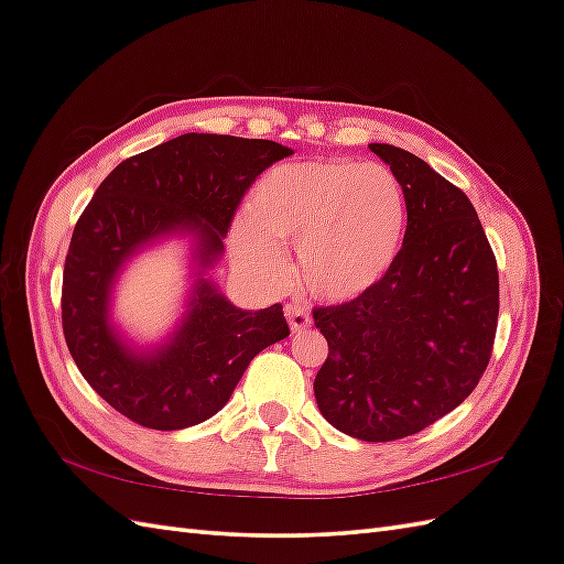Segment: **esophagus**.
<instances>
[{"instance_id": "34e87169", "label": "esophagus", "mask_w": 564, "mask_h": 564, "mask_svg": "<svg viewBox=\"0 0 564 564\" xmlns=\"http://www.w3.org/2000/svg\"><path fill=\"white\" fill-rule=\"evenodd\" d=\"M286 319H289V327H292L294 334L305 332L313 324V317L308 315V311H305L303 305H299V303L286 305Z\"/></svg>"}]
</instances>
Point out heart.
I'll use <instances>...</instances> for the list:
<instances>
[{"instance_id":"b5f03b06","label":"heart","mask_w":564,"mask_h":564,"mask_svg":"<svg viewBox=\"0 0 564 564\" xmlns=\"http://www.w3.org/2000/svg\"><path fill=\"white\" fill-rule=\"evenodd\" d=\"M404 230V191L386 164L313 160L263 174L232 224L230 253L247 275L278 286L280 245H296L301 284L319 301L350 303L388 278Z\"/></svg>"}]
</instances>
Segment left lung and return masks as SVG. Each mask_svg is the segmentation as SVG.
<instances>
[{
  "label": "left lung",
  "mask_w": 564,
  "mask_h": 564,
  "mask_svg": "<svg viewBox=\"0 0 564 564\" xmlns=\"http://www.w3.org/2000/svg\"><path fill=\"white\" fill-rule=\"evenodd\" d=\"M369 150L402 183L404 242L373 292L313 311L329 344L315 400L336 431L390 442L429 429L482 379L497 336L499 270L464 191L402 148Z\"/></svg>",
  "instance_id": "8db88e82"
}]
</instances>
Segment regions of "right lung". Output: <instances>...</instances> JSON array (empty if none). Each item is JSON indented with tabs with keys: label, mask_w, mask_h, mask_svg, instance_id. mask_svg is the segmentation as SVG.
<instances>
[{
	"label": "right lung",
	"mask_w": 564,
	"mask_h": 564,
	"mask_svg": "<svg viewBox=\"0 0 564 564\" xmlns=\"http://www.w3.org/2000/svg\"><path fill=\"white\" fill-rule=\"evenodd\" d=\"M289 155L275 141L183 133L98 185L65 256L61 311L77 369L119 414L152 431L191 429L226 406L256 355L289 336L280 303L242 311L207 278L249 185ZM172 234L194 237L198 280L165 344L135 351L109 319L111 289L127 260Z\"/></svg>",
	"instance_id": "1"
}]
</instances>
